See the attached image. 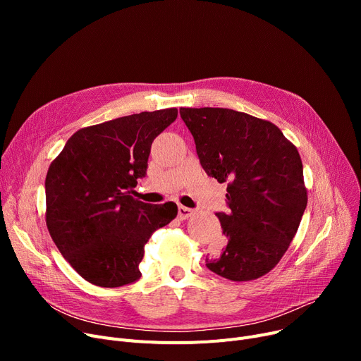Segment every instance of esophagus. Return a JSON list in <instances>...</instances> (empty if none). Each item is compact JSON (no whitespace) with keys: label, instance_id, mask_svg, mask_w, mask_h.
<instances>
[{"label":"esophagus","instance_id":"34e87169","mask_svg":"<svg viewBox=\"0 0 361 361\" xmlns=\"http://www.w3.org/2000/svg\"><path fill=\"white\" fill-rule=\"evenodd\" d=\"M193 215V209H190V207H185V206H178V216L181 219H185L188 216Z\"/></svg>","mask_w":361,"mask_h":361}]
</instances>
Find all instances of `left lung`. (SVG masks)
I'll use <instances>...</instances> for the list:
<instances>
[{
	"label": "left lung",
	"instance_id": "left-lung-1",
	"mask_svg": "<svg viewBox=\"0 0 361 361\" xmlns=\"http://www.w3.org/2000/svg\"><path fill=\"white\" fill-rule=\"evenodd\" d=\"M204 173L226 183L230 212L216 214L225 247L206 267L230 281H253L286 255L307 206L297 147L271 121L228 108H180Z\"/></svg>",
	"mask_w": 361,
	"mask_h": 361
}]
</instances>
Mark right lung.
<instances>
[{
    "instance_id": "1",
    "label": "right lung",
    "mask_w": 361,
    "mask_h": 361,
    "mask_svg": "<svg viewBox=\"0 0 361 361\" xmlns=\"http://www.w3.org/2000/svg\"><path fill=\"white\" fill-rule=\"evenodd\" d=\"M177 108L140 112L80 128L47 173L45 221L64 259L93 286L116 288L140 278L143 247L178 207L133 197L154 139Z\"/></svg>"
}]
</instances>
